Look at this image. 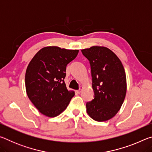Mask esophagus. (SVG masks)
<instances>
[{"mask_svg": "<svg viewBox=\"0 0 152 152\" xmlns=\"http://www.w3.org/2000/svg\"><path fill=\"white\" fill-rule=\"evenodd\" d=\"M82 88H83V87H82V86H80V88L78 90V91H76L77 93H78V94H80V93L81 91H82Z\"/></svg>", "mask_w": 152, "mask_h": 152, "instance_id": "34e87169", "label": "esophagus"}]
</instances>
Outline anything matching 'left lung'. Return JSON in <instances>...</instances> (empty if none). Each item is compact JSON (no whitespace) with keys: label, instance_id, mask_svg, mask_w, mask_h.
Instances as JSON below:
<instances>
[{"label":"left lung","instance_id":"left-lung-1","mask_svg":"<svg viewBox=\"0 0 152 152\" xmlns=\"http://www.w3.org/2000/svg\"><path fill=\"white\" fill-rule=\"evenodd\" d=\"M91 65L94 99L86 102V111L96 121L115 116L124 101L127 82L119 58L105 47L93 46L81 50Z\"/></svg>","mask_w":152,"mask_h":152}]
</instances>
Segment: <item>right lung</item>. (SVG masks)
<instances>
[{
	"label": "right lung",
	"mask_w": 152,
	"mask_h": 152,
	"mask_svg": "<svg viewBox=\"0 0 152 152\" xmlns=\"http://www.w3.org/2000/svg\"><path fill=\"white\" fill-rule=\"evenodd\" d=\"M77 50L45 47L36 53L27 66L25 87L27 96L46 116H58L66 109L74 91H69L64 82L66 66L76 58Z\"/></svg>",
	"instance_id": "right-lung-1"
}]
</instances>
